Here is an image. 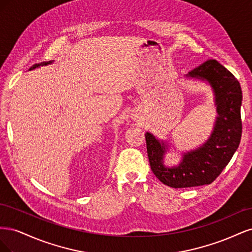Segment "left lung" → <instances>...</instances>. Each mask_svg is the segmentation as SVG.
<instances>
[{
  "mask_svg": "<svg viewBox=\"0 0 252 252\" xmlns=\"http://www.w3.org/2000/svg\"><path fill=\"white\" fill-rule=\"evenodd\" d=\"M188 78L207 81L215 94L218 118L210 138L203 146L188 151L178 166L166 167V145L146 132L147 154L152 172L172 188L208 185L230 162L242 135V89L239 81L216 60H208L189 71Z\"/></svg>",
  "mask_w": 252,
  "mask_h": 252,
  "instance_id": "obj_1",
  "label": "left lung"
}]
</instances>
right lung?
I'll return each instance as SVG.
<instances>
[{
    "label": "right lung",
    "instance_id": "obj_1",
    "mask_svg": "<svg viewBox=\"0 0 252 252\" xmlns=\"http://www.w3.org/2000/svg\"><path fill=\"white\" fill-rule=\"evenodd\" d=\"M51 63H52V61H49V62H43V63H41V64H34L32 67H30V69H29V70L34 69V68L39 67V66H43V65H48V64H51Z\"/></svg>",
    "mask_w": 252,
    "mask_h": 252
}]
</instances>
